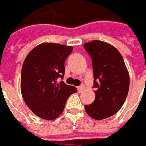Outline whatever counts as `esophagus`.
<instances>
[{
	"label": "esophagus",
	"instance_id": "1",
	"mask_svg": "<svg viewBox=\"0 0 146 146\" xmlns=\"http://www.w3.org/2000/svg\"><path fill=\"white\" fill-rule=\"evenodd\" d=\"M83 86H78V91L79 92V93H80V92H82V90H83Z\"/></svg>",
	"mask_w": 146,
	"mask_h": 146
}]
</instances>
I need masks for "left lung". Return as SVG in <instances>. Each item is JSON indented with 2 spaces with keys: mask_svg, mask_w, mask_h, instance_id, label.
Here are the masks:
<instances>
[{
  "mask_svg": "<svg viewBox=\"0 0 146 146\" xmlns=\"http://www.w3.org/2000/svg\"><path fill=\"white\" fill-rule=\"evenodd\" d=\"M92 59L94 101L85 105L90 117L101 120L117 113L127 97L130 77L124 60L114 46L94 40L84 44Z\"/></svg>",
  "mask_w": 146,
  "mask_h": 146,
  "instance_id": "obj_1",
  "label": "left lung"
}]
</instances>
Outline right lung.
<instances>
[{
	"label": "right lung",
	"instance_id": "1",
	"mask_svg": "<svg viewBox=\"0 0 146 146\" xmlns=\"http://www.w3.org/2000/svg\"><path fill=\"white\" fill-rule=\"evenodd\" d=\"M72 46L42 43L29 52L23 64L21 93L28 108L38 117L52 120L61 114L69 96L77 91L65 84L64 62Z\"/></svg>",
	"mask_w": 146,
	"mask_h": 146
}]
</instances>
